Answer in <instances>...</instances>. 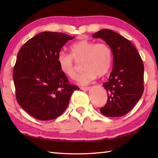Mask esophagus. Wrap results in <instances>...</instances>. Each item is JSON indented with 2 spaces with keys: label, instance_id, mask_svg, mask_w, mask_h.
Wrapping results in <instances>:
<instances>
[{
  "label": "esophagus",
  "instance_id": "obj_1",
  "mask_svg": "<svg viewBox=\"0 0 158 158\" xmlns=\"http://www.w3.org/2000/svg\"><path fill=\"white\" fill-rule=\"evenodd\" d=\"M80 89L82 90H85V91H88L90 88L89 87H80Z\"/></svg>",
  "mask_w": 158,
  "mask_h": 158
}]
</instances>
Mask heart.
<instances>
[{
    "mask_svg": "<svg viewBox=\"0 0 158 158\" xmlns=\"http://www.w3.org/2000/svg\"><path fill=\"white\" fill-rule=\"evenodd\" d=\"M70 51V53H59L57 60L61 71L72 79H75L79 73V64L83 63V68L85 70L77 79L78 84L88 85L96 76L103 77L109 71L112 53L106 43H96L83 39L73 43Z\"/></svg>",
    "mask_w": 158,
    "mask_h": 158,
    "instance_id": "1",
    "label": "heart"
}]
</instances>
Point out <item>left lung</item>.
Masks as SVG:
<instances>
[{"label": "left lung", "mask_w": 158, "mask_h": 158, "mask_svg": "<svg viewBox=\"0 0 158 158\" xmlns=\"http://www.w3.org/2000/svg\"><path fill=\"white\" fill-rule=\"evenodd\" d=\"M100 38L113 53V70L103 83L108 94L105 106L100 109L106 117H121L132 110L144 91V65L132 43L111 30L102 29L92 35Z\"/></svg>", "instance_id": "1"}]
</instances>
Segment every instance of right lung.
<instances>
[{
	"label": "right lung",
	"instance_id": "1",
	"mask_svg": "<svg viewBox=\"0 0 158 158\" xmlns=\"http://www.w3.org/2000/svg\"><path fill=\"white\" fill-rule=\"evenodd\" d=\"M61 32H43L20 49L13 69L16 99L22 108L39 120L61 115L78 87L70 84L60 69L58 55L69 40Z\"/></svg>",
	"mask_w": 158,
	"mask_h": 158
}]
</instances>
